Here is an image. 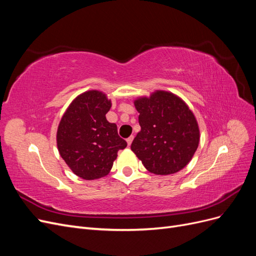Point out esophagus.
Instances as JSON below:
<instances>
[{"mask_svg": "<svg viewBox=\"0 0 256 256\" xmlns=\"http://www.w3.org/2000/svg\"><path fill=\"white\" fill-rule=\"evenodd\" d=\"M132 141H134V136H129V138H127V144H128V146L131 145V143H132Z\"/></svg>", "mask_w": 256, "mask_h": 256, "instance_id": "34e87169", "label": "esophagus"}]
</instances>
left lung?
<instances>
[{
    "label": "left lung",
    "mask_w": 256,
    "mask_h": 256,
    "mask_svg": "<svg viewBox=\"0 0 256 256\" xmlns=\"http://www.w3.org/2000/svg\"><path fill=\"white\" fill-rule=\"evenodd\" d=\"M141 131L131 144L147 171L170 175L187 166L200 143L194 114L182 98L166 90L134 100Z\"/></svg>",
    "instance_id": "1"
}]
</instances>
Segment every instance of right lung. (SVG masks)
I'll list each match as a JSON object with an SVG mask.
<instances>
[{"mask_svg":"<svg viewBox=\"0 0 256 256\" xmlns=\"http://www.w3.org/2000/svg\"><path fill=\"white\" fill-rule=\"evenodd\" d=\"M111 106L104 92L92 90L76 97L62 116L58 150L72 171L83 180L109 174L118 152L127 146L118 126L106 118Z\"/></svg>","mask_w":256,"mask_h":256,"instance_id":"1","label":"right lung"}]
</instances>
